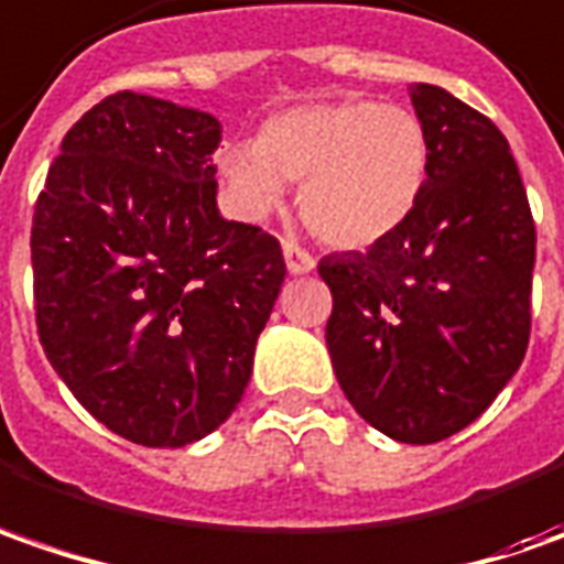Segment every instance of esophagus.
<instances>
[{
	"label": "esophagus",
	"instance_id": "34e87169",
	"mask_svg": "<svg viewBox=\"0 0 564 564\" xmlns=\"http://www.w3.org/2000/svg\"><path fill=\"white\" fill-rule=\"evenodd\" d=\"M283 259H286V271L290 274H308V271H315V259L296 243H290V240L283 243Z\"/></svg>",
	"mask_w": 564,
	"mask_h": 564
}]
</instances>
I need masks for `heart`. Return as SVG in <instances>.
<instances>
[{
  "label": "heart",
  "instance_id": "1",
  "mask_svg": "<svg viewBox=\"0 0 564 564\" xmlns=\"http://www.w3.org/2000/svg\"><path fill=\"white\" fill-rule=\"evenodd\" d=\"M218 171L234 205L262 218L300 184L305 227L334 249H365L412 218L431 174V140L412 108L346 96L271 115L252 147L230 143Z\"/></svg>",
  "mask_w": 564,
  "mask_h": 564
}]
</instances>
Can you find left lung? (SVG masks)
Returning a JSON list of instances; mask_svg holds the SVG:
<instances>
[{
	"instance_id": "8db88e82",
	"label": "left lung",
	"mask_w": 564,
	"mask_h": 564,
	"mask_svg": "<svg viewBox=\"0 0 564 564\" xmlns=\"http://www.w3.org/2000/svg\"><path fill=\"white\" fill-rule=\"evenodd\" d=\"M431 140L412 218L365 252L321 259L340 390L399 443L468 427L514 378L531 337L536 234L499 127L434 84L409 87Z\"/></svg>"
}]
</instances>
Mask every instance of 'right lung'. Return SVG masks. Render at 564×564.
<instances>
[{
    "mask_svg": "<svg viewBox=\"0 0 564 564\" xmlns=\"http://www.w3.org/2000/svg\"><path fill=\"white\" fill-rule=\"evenodd\" d=\"M221 124L115 93L62 140L36 199V327L55 375L118 437L177 449L224 424L286 278L281 243L218 212Z\"/></svg>",
    "mask_w": 564,
    "mask_h": 564,
    "instance_id": "add662e5",
    "label": "right lung"
}]
</instances>
